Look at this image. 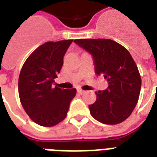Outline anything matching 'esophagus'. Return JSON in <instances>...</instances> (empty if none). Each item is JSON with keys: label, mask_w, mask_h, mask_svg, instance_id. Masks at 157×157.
Listing matches in <instances>:
<instances>
[{"label": "esophagus", "mask_w": 157, "mask_h": 157, "mask_svg": "<svg viewBox=\"0 0 157 157\" xmlns=\"http://www.w3.org/2000/svg\"><path fill=\"white\" fill-rule=\"evenodd\" d=\"M77 91H78V93H80V94H83L85 92V90H82V89H78V90H77Z\"/></svg>", "instance_id": "34e87169"}]
</instances>
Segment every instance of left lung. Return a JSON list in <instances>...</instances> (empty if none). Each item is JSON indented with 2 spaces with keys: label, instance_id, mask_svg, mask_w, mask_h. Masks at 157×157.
<instances>
[{
  "label": "left lung",
  "instance_id": "1",
  "mask_svg": "<svg viewBox=\"0 0 157 157\" xmlns=\"http://www.w3.org/2000/svg\"><path fill=\"white\" fill-rule=\"evenodd\" d=\"M77 45L94 58L97 75H104L106 90L96 92V101L89 105L90 115L103 124L116 125L127 119L137 104L141 79L130 52L110 39H75Z\"/></svg>",
  "mask_w": 157,
  "mask_h": 157
}]
</instances>
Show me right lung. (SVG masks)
<instances>
[{
	"label": "right lung",
	"instance_id": "obj_1",
	"mask_svg": "<svg viewBox=\"0 0 157 157\" xmlns=\"http://www.w3.org/2000/svg\"><path fill=\"white\" fill-rule=\"evenodd\" d=\"M73 40L47 41L35 50L23 65L18 91L24 110L35 123L53 126L67 117L75 88L52 87L63 65V57Z\"/></svg>",
	"mask_w": 157,
	"mask_h": 157
}]
</instances>
